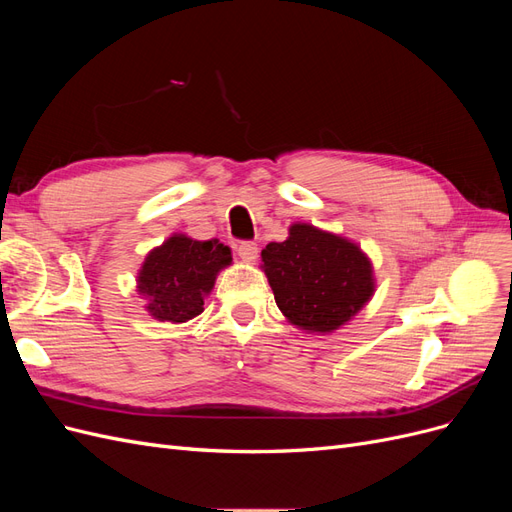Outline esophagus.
Instances as JSON below:
<instances>
[{
    "mask_svg": "<svg viewBox=\"0 0 512 512\" xmlns=\"http://www.w3.org/2000/svg\"><path fill=\"white\" fill-rule=\"evenodd\" d=\"M237 252H239V256H241L245 262H256L260 250H258V245H256L254 241H243V243H239Z\"/></svg>",
    "mask_w": 512,
    "mask_h": 512,
    "instance_id": "34e87169",
    "label": "esophagus"
}]
</instances>
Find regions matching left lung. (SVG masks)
<instances>
[{
	"mask_svg": "<svg viewBox=\"0 0 512 512\" xmlns=\"http://www.w3.org/2000/svg\"><path fill=\"white\" fill-rule=\"evenodd\" d=\"M260 256L277 307L301 331L333 333L374 297L367 254L350 239L312 224H292L288 239L269 243Z\"/></svg>",
	"mask_w": 512,
	"mask_h": 512,
	"instance_id": "left-lung-1",
	"label": "left lung"
}]
</instances>
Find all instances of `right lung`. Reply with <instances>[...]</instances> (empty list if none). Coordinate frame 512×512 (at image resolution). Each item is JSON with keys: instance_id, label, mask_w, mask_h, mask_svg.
I'll list each match as a JSON object with an SVG mask.
<instances>
[{"instance_id": "add662e5", "label": "right lung", "mask_w": 512, "mask_h": 512, "mask_svg": "<svg viewBox=\"0 0 512 512\" xmlns=\"http://www.w3.org/2000/svg\"><path fill=\"white\" fill-rule=\"evenodd\" d=\"M230 262V247L218 239L173 235L147 254L136 288L147 299L149 316L160 322H188L203 312L215 277Z\"/></svg>"}]
</instances>
